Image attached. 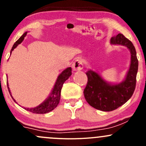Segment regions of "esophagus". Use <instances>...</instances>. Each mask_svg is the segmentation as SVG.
<instances>
[{
  "label": "esophagus",
  "mask_w": 146,
  "mask_h": 146,
  "mask_svg": "<svg viewBox=\"0 0 146 146\" xmlns=\"http://www.w3.org/2000/svg\"><path fill=\"white\" fill-rule=\"evenodd\" d=\"M72 67H73V69L75 71H81L84 68L83 61L80 59H76L74 61V62L73 63Z\"/></svg>",
  "instance_id": "1"
}]
</instances>
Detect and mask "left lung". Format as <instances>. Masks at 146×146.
I'll return each mask as SVG.
<instances>
[{
	"label": "left lung",
	"mask_w": 146,
	"mask_h": 146,
	"mask_svg": "<svg viewBox=\"0 0 146 146\" xmlns=\"http://www.w3.org/2000/svg\"><path fill=\"white\" fill-rule=\"evenodd\" d=\"M110 43L127 46L131 53V62L125 80L118 84H108L98 73L91 70L86 73L88 82L84 90V98L92 107L102 111L117 109L131 98L136 87L138 71L136 50L132 42L119 33L111 38Z\"/></svg>",
	"instance_id": "obj_1"
}]
</instances>
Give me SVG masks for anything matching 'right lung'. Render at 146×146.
I'll return each mask as SVG.
<instances>
[{"mask_svg":"<svg viewBox=\"0 0 146 146\" xmlns=\"http://www.w3.org/2000/svg\"><path fill=\"white\" fill-rule=\"evenodd\" d=\"M26 35H27V32H25L24 34H23V36H22L21 38H20L19 39H18V40L14 43V46H13V47L11 50V53L18 44H21L22 42H23ZM71 71H72L71 68L68 67L67 68H66L64 71L62 72V73H60L59 76H58V79H57L56 82L55 84V86L53 87V89L52 90L51 95H50L47 100H45L42 104H41L40 105H39L38 106L36 107V108H25V109L33 113L44 114V113H47L48 112L53 110L54 108H56L57 106L58 105V104H59L60 102V93H61V89H62V87L63 86V84L64 83V82L66 81L67 79H68V78H69L70 76H71L72 74ZM7 84L8 90H9L10 95H11V92H10L9 86H8L7 82ZM11 98H12L13 100H14V101L16 102V101H15V100L13 98L12 96H11Z\"/></svg>","mask_w":146,"mask_h":146,"instance_id":"right-lung-1","label":"right lung"}]
</instances>
